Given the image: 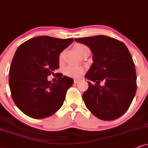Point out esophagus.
I'll list each match as a JSON object with an SVG mask.
<instances>
[{"instance_id": "1", "label": "esophagus", "mask_w": 148, "mask_h": 148, "mask_svg": "<svg viewBox=\"0 0 148 148\" xmlns=\"http://www.w3.org/2000/svg\"><path fill=\"white\" fill-rule=\"evenodd\" d=\"M74 83H75V84H78L80 82V80H78V79H74Z\"/></svg>"}]
</instances>
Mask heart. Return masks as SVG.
Listing matches in <instances>:
<instances>
[{
    "label": "heart",
    "mask_w": 148,
    "mask_h": 148,
    "mask_svg": "<svg viewBox=\"0 0 148 148\" xmlns=\"http://www.w3.org/2000/svg\"><path fill=\"white\" fill-rule=\"evenodd\" d=\"M74 49H75L76 52L79 55L85 51V50L89 49V48L87 46L84 45L80 43H78L74 45ZM63 53H61L60 56H59V59H62ZM84 72L83 68L80 66H78V65H70L67 66L64 70V74L66 76H70V77L72 78H79Z\"/></svg>",
    "instance_id": "obj_1"
}]
</instances>
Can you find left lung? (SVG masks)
Returning <instances> with one entry per match:
<instances>
[{
	"mask_svg": "<svg viewBox=\"0 0 148 148\" xmlns=\"http://www.w3.org/2000/svg\"><path fill=\"white\" fill-rule=\"evenodd\" d=\"M90 48L93 63L85 78L89 87L83 94L85 106L98 119L119 118L130 107L136 90L134 63L124 43L105 35L74 39ZM104 82L103 86L99 85Z\"/></svg>",
	"mask_w": 148,
	"mask_h": 148,
	"instance_id": "1",
	"label": "left lung"
}]
</instances>
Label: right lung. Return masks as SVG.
I'll list each match as a JSON object with an SVG mask.
<instances>
[{"mask_svg":"<svg viewBox=\"0 0 148 148\" xmlns=\"http://www.w3.org/2000/svg\"><path fill=\"white\" fill-rule=\"evenodd\" d=\"M73 41V38L38 36L18 48L10 66L9 83L13 100L25 115L46 118L63 105L74 80L63 76L52 83L47 77L59 68V54Z\"/></svg>","mask_w":148,"mask_h":148,"instance_id":"right-lung-1","label":"right lung"}]
</instances>
